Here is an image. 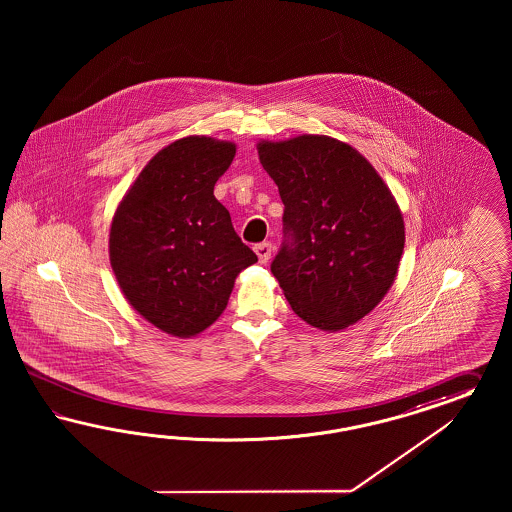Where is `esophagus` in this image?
Here are the masks:
<instances>
[{
	"instance_id": "esophagus-1",
	"label": "esophagus",
	"mask_w": 512,
	"mask_h": 512,
	"mask_svg": "<svg viewBox=\"0 0 512 512\" xmlns=\"http://www.w3.org/2000/svg\"><path fill=\"white\" fill-rule=\"evenodd\" d=\"M253 249H255V253H257V257H259L261 263L266 264L270 261V257H272V244H270V242L257 244Z\"/></svg>"
}]
</instances>
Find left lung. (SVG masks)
<instances>
[{
  "mask_svg": "<svg viewBox=\"0 0 512 512\" xmlns=\"http://www.w3.org/2000/svg\"><path fill=\"white\" fill-rule=\"evenodd\" d=\"M264 171L285 204V244L272 261L291 308L308 325H355L392 287L405 244L402 212L372 163L326 135L261 140Z\"/></svg>",
  "mask_w": 512,
  "mask_h": 512,
  "instance_id": "1",
  "label": "left lung"
}]
</instances>
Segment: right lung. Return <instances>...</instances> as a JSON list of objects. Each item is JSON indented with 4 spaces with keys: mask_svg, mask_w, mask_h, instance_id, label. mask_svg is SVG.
I'll return each instance as SVG.
<instances>
[{
    "mask_svg": "<svg viewBox=\"0 0 512 512\" xmlns=\"http://www.w3.org/2000/svg\"><path fill=\"white\" fill-rule=\"evenodd\" d=\"M234 154L229 140H174L148 161L112 217L118 285L133 310L171 336L191 338L212 325L236 276L257 263L214 197Z\"/></svg>",
    "mask_w": 512,
    "mask_h": 512,
    "instance_id": "obj_1",
    "label": "right lung"
}]
</instances>
